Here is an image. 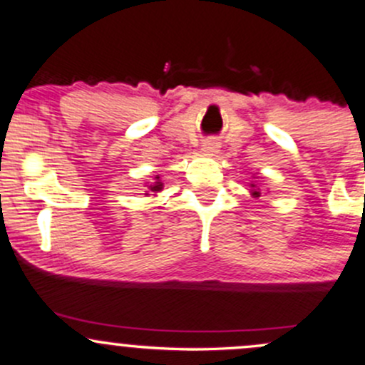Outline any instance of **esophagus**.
<instances>
[{
  "label": "esophagus",
  "mask_w": 365,
  "mask_h": 365,
  "mask_svg": "<svg viewBox=\"0 0 365 365\" xmlns=\"http://www.w3.org/2000/svg\"><path fill=\"white\" fill-rule=\"evenodd\" d=\"M202 150L205 153H209V155H214V153L219 151V143L215 139H207L203 140L202 144Z\"/></svg>",
  "instance_id": "1"
}]
</instances>
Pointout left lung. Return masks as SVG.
I'll return each instance as SVG.
<instances>
[{
  "label": "left lung",
  "instance_id": "8db88e82",
  "mask_svg": "<svg viewBox=\"0 0 365 365\" xmlns=\"http://www.w3.org/2000/svg\"><path fill=\"white\" fill-rule=\"evenodd\" d=\"M250 186H256V184H250ZM252 195H254V197H261V193H259V191H256V190H252Z\"/></svg>",
  "mask_w": 365,
  "mask_h": 365
}]
</instances>
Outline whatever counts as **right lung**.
I'll list each match as a JSON object with an SVG mask.
<instances>
[{
    "label": "right lung",
    "mask_w": 365,
    "mask_h": 365,
    "mask_svg": "<svg viewBox=\"0 0 365 365\" xmlns=\"http://www.w3.org/2000/svg\"><path fill=\"white\" fill-rule=\"evenodd\" d=\"M155 181H156V182H153L151 186H150L151 193H158V191H162V187H163V182L160 181V175H156ZM146 195H148V193H146Z\"/></svg>",
    "instance_id": "obj_1"
}]
</instances>
